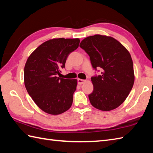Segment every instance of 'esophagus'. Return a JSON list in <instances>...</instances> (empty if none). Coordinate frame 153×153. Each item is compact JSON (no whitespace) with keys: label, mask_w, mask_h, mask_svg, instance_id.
I'll return each instance as SVG.
<instances>
[{"label":"esophagus","mask_w":153,"mask_h":153,"mask_svg":"<svg viewBox=\"0 0 153 153\" xmlns=\"http://www.w3.org/2000/svg\"><path fill=\"white\" fill-rule=\"evenodd\" d=\"M85 82H86V80H85V79H77V83H78L79 85H82V84L84 83Z\"/></svg>","instance_id":"esophagus-1"}]
</instances>
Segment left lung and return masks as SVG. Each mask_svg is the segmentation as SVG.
I'll return each mask as SVG.
<instances>
[{
    "mask_svg": "<svg viewBox=\"0 0 153 153\" xmlns=\"http://www.w3.org/2000/svg\"><path fill=\"white\" fill-rule=\"evenodd\" d=\"M79 47L89 56L94 69L102 68L101 75L91 77V104L103 111L116 108L124 102L134 83L130 54L115 39L101 35L85 38Z\"/></svg>",
    "mask_w": 153,
    "mask_h": 153,
    "instance_id": "left-lung-1",
    "label": "left lung"
}]
</instances>
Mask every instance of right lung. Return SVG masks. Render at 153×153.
Wrapping results in <instances>:
<instances>
[{
  "label": "right lung",
  "instance_id": "obj_1",
  "mask_svg": "<svg viewBox=\"0 0 153 153\" xmlns=\"http://www.w3.org/2000/svg\"><path fill=\"white\" fill-rule=\"evenodd\" d=\"M79 39L58 38L39 46L27 58L24 83L29 95L39 108L49 114L67 111L73 102L77 79L60 78L67 58L77 49Z\"/></svg>",
  "mask_w": 153,
  "mask_h": 153
}]
</instances>
